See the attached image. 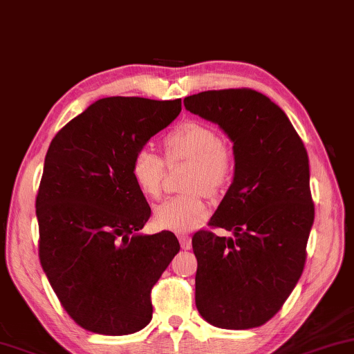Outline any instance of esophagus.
Wrapping results in <instances>:
<instances>
[{
    "instance_id": "34e87169",
    "label": "esophagus",
    "mask_w": 354,
    "mask_h": 354,
    "mask_svg": "<svg viewBox=\"0 0 354 354\" xmlns=\"http://www.w3.org/2000/svg\"><path fill=\"white\" fill-rule=\"evenodd\" d=\"M178 238H180V244H181V248L185 249V251H189V249L192 248V241H191V236H189V234H186V233H180V234H178Z\"/></svg>"
}]
</instances>
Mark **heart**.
<instances>
[{
    "label": "heart",
    "instance_id": "b5f03b06",
    "mask_svg": "<svg viewBox=\"0 0 354 354\" xmlns=\"http://www.w3.org/2000/svg\"><path fill=\"white\" fill-rule=\"evenodd\" d=\"M168 162L191 160L187 171L189 194L173 196L155 207L153 220L158 228L186 233L204 223L209 207L204 191L210 194L223 189L233 173V158L220 136L204 122L187 121L176 126L163 139ZM131 174L139 191L147 197H158L163 187L165 163L150 149H140L131 163Z\"/></svg>",
    "mask_w": 354,
    "mask_h": 354
}]
</instances>
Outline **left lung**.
<instances>
[{"mask_svg": "<svg viewBox=\"0 0 354 354\" xmlns=\"http://www.w3.org/2000/svg\"><path fill=\"white\" fill-rule=\"evenodd\" d=\"M185 106L218 124L234 155L232 186L209 221L233 236H192L197 310L220 328L261 327L304 268L314 223L308 152L285 111L251 88L201 92Z\"/></svg>", "mask_w": 354, "mask_h": 354, "instance_id": "8db88e82", "label": "left lung"}]
</instances>
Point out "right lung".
<instances>
[{"label":"right lung","instance_id":"add662e5","mask_svg":"<svg viewBox=\"0 0 354 354\" xmlns=\"http://www.w3.org/2000/svg\"><path fill=\"white\" fill-rule=\"evenodd\" d=\"M180 111L181 98H100L51 140L35 202L40 263L86 330L129 335L152 319L150 291L180 243L140 233L150 207L131 163Z\"/></svg>","mask_w":354,"mask_h":354}]
</instances>
